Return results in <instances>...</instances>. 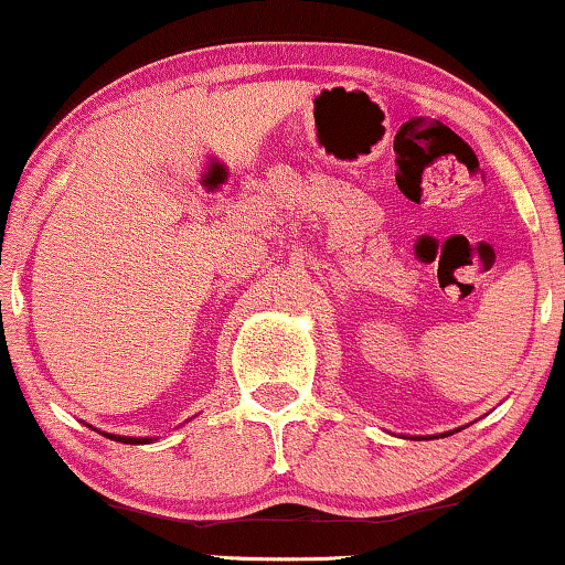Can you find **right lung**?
Listing matches in <instances>:
<instances>
[{
    "mask_svg": "<svg viewBox=\"0 0 565 565\" xmlns=\"http://www.w3.org/2000/svg\"><path fill=\"white\" fill-rule=\"evenodd\" d=\"M107 439H115V443H126V445H149L151 437H120V435H107L103 431Z\"/></svg>",
    "mask_w": 565,
    "mask_h": 565,
    "instance_id": "right-lung-1",
    "label": "right lung"
}]
</instances>
